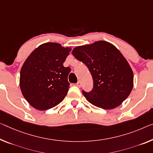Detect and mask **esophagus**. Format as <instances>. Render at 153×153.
<instances>
[{"instance_id": "34e87169", "label": "esophagus", "mask_w": 153, "mask_h": 153, "mask_svg": "<svg viewBox=\"0 0 153 153\" xmlns=\"http://www.w3.org/2000/svg\"><path fill=\"white\" fill-rule=\"evenodd\" d=\"M76 85L77 87H79V88H81V81H78V83H77Z\"/></svg>"}]
</instances>
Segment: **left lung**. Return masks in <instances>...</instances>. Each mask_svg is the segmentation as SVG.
I'll list each match as a JSON object with an SVG mask.
<instances>
[{
  "label": "left lung",
  "instance_id": "1",
  "mask_svg": "<svg viewBox=\"0 0 153 153\" xmlns=\"http://www.w3.org/2000/svg\"><path fill=\"white\" fill-rule=\"evenodd\" d=\"M72 55L84 63L94 81L90 92L83 91L86 99L104 109H114L127 98L133 87V72L120 51L106 41L76 46Z\"/></svg>",
  "mask_w": 153,
  "mask_h": 153
}]
</instances>
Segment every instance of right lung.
Returning <instances> with one entry per match:
<instances>
[{
  "label": "right lung",
  "instance_id": "1",
  "mask_svg": "<svg viewBox=\"0 0 153 153\" xmlns=\"http://www.w3.org/2000/svg\"><path fill=\"white\" fill-rule=\"evenodd\" d=\"M72 48L55 42L41 44L30 54L20 70L22 94L35 109L47 110L62 102L69 90V67L63 66Z\"/></svg>",
  "mask_w": 153,
  "mask_h": 153
}]
</instances>
